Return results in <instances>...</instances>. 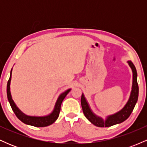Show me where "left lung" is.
I'll list each match as a JSON object with an SVG mask.
<instances>
[{
  "label": "left lung",
  "mask_w": 147,
  "mask_h": 147,
  "mask_svg": "<svg viewBox=\"0 0 147 147\" xmlns=\"http://www.w3.org/2000/svg\"><path fill=\"white\" fill-rule=\"evenodd\" d=\"M128 63H129L130 67L132 69L133 71L132 90H131L129 101L120 111L117 112V113L109 116L106 118V120L104 121L102 118L96 116L92 112L90 107H89L88 104L86 100L84 95L82 94V98H81V104H82L83 113L85 117L95 126H98V127H109V126H113L115 124H119V123H122L124 121H125L132 113L138 99L139 87H138V75L136 67H135L134 64L131 61H129Z\"/></svg>",
  "instance_id": "1"
}]
</instances>
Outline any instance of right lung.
I'll return each instance as SVG.
<instances>
[{
	"label": "right lung",
	"mask_w": 147,
	"mask_h": 147,
	"mask_svg": "<svg viewBox=\"0 0 147 147\" xmlns=\"http://www.w3.org/2000/svg\"><path fill=\"white\" fill-rule=\"evenodd\" d=\"M11 71L12 69L11 70L10 72V77L9 80L7 82V99L9 101L10 106H11L12 111L16 115L17 117L21 122L26 124H29V125L36 126V127H44V126H48L50 124H53L57 119L58 118L59 115V113L61 111V103L63 102L64 98L65 96L68 95V93L70 91V89H68L66 91L63 92V93L59 97L58 99H57L56 104H55V109L54 111H52L51 114L49 115L44 116V117H32V116H28L26 115L21 112L19 109H18L17 106H16L15 103L13 101L12 98L11 96V92H10V82H11Z\"/></svg>",
	"instance_id": "1"
}]
</instances>
